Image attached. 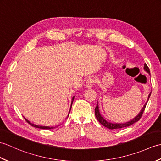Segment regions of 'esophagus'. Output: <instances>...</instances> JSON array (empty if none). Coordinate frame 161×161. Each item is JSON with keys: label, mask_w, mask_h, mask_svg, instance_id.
Instances as JSON below:
<instances>
[{"label": "esophagus", "mask_w": 161, "mask_h": 161, "mask_svg": "<svg viewBox=\"0 0 161 161\" xmlns=\"http://www.w3.org/2000/svg\"><path fill=\"white\" fill-rule=\"evenodd\" d=\"M94 83H95V81L93 80V79H92V78L88 79V80L86 81V88H92V87L93 86Z\"/></svg>", "instance_id": "obj_1"}]
</instances>
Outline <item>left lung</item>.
<instances>
[{"mask_svg": "<svg viewBox=\"0 0 161 161\" xmlns=\"http://www.w3.org/2000/svg\"><path fill=\"white\" fill-rule=\"evenodd\" d=\"M144 70L147 72V73L149 74H150V70H149V68H148V66H147V64H145V66H144ZM151 93H150L149 96H148V99H147V101L146 104L143 106L142 108L141 109V112L139 113V114H138V115H136V117L133 118V119H131V120H130L129 122H126L125 123H111V122H109L108 121L106 120V119L102 117V116L101 115L100 113V110H99V106H98V104H97V106L96 107H95V116H96V118L97 119V120L99 121V122L100 123L101 125H103L104 126H105V127H107L109 129H121V128H124V127H126V126H131L133 124H134L135 122H138L140 119H141V118L142 117V115L143 114V112H144L145 111V108L146 107V105H147V102L149 100V97L150 95H151Z\"/></svg>", "mask_w": 161, "mask_h": 161, "instance_id": "8db88e82", "label": "left lung"}]
</instances>
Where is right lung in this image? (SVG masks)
Instances as JSON below:
<instances>
[{"label":"right lung","mask_w":161,"mask_h":161,"mask_svg":"<svg viewBox=\"0 0 161 161\" xmlns=\"http://www.w3.org/2000/svg\"><path fill=\"white\" fill-rule=\"evenodd\" d=\"M74 97H75V96H73V99H72V102H71V105H70V108L69 113H70V109H71V108H72V104H73V100H74ZM69 113H68V115H69ZM25 120H26L27 122H28L30 125L32 126H35V127H36V128L43 129H54V126H39V125H34V124H32V123L30 122L29 120H28V119H27L26 118H25Z\"/></svg>","instance_id":"obj_1"}]
</instances>
